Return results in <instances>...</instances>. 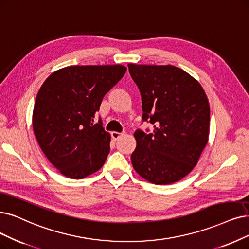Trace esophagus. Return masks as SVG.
Returning a JSON list of instances; mask_svg holds the SVG:
<instances>
[{"mask_svg":"<svg viewBox=\"0 0 249 249\" xmlns=\"http://www.w3.org/2000/svg\"><path fill=\"white\" fill-rule=\"evenodd\" d=\"M123 136V133H118V132H111V138L113 139L114 141L118 140L119 138H121Z\"/></svg>","mask_w":249,"mask_h":249,"instance_id":"1","label":"esophagus"}]
</instances>
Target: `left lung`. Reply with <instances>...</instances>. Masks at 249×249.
<instances>
[{"mask_svg": "<svg viewBox=\"0 0 249 249\" xmlns=\"http://www.w3.org/2000/svg\"><path fill=\"white\" fill-rule=\"evenodd\" d=\"M142 98V121L153 131L135 132V171L156 185L180 181L197 164L210 134V104L202 87L173 65L128 64Z\"/></svg>", "mask_w": 249, "mask_h": 249, "instance_id": "8db88e82", "label": "left lung"}]
</instances>
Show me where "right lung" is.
<instances>
[{
    "label": "right lung",
    "mask_w": 249,
    "mask_h": 249,
    "mask_svg": "<svg viewBox=\"0 0 249 249\" xmlns=\"http://www.w3.org/2000/svg\"><path fill=\"white\" fill-rule=\"evenodd\" d=\"M126 71L123 65L68 66L50 75L36 95L33 127L44 154L65 177L83 178L104 164L110 134L101 118L104 96Z\"/></svg>",
    "instance_id": "add662e5"
}]
</instances>
